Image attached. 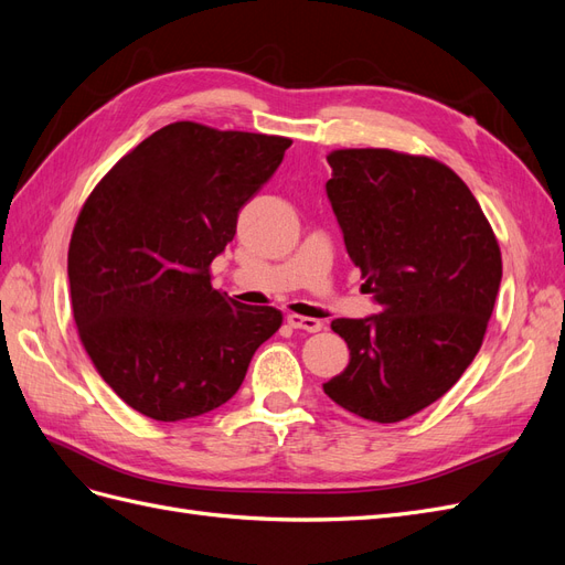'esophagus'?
I'll use <instances>...</instances> for the list:
<instances>
[{
  "label": "esophagus",
  "mask_w": 565,
  "mask_h": 565,
  "mask_svg": "<svg viewBox=\"0 0 565 565\" xmlns=\"http://www.w3.org/2000/svg\"><path fill=\"white\" fill-rule=\"evenodd\" d=\"M287 324L295 330H303V332H320L322 330V322L316 318H306V316H297V313H289L287 316Z\"/></svg>",
  "instance_id": "esophagus-1"
}]
</instances>
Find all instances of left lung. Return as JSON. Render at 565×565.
Here are the masks:
<instances>
[{
    "instance_id": "left-lung-1",
    "label": "left lung",
    "mask_w": 565,
    "mask_h": 565,
    "mask_svg": "<svg viewBox=\"0 0 565 565\" xmlns=\"http://www.w3.org/2000/svg\"><path fill=\"white\" fill-rule=\"evenodd\" d=\"M328 162L324 191L380 313L332 320L349 365L322 391L363 419L401 422L448 393L481 349L500 247L446 164L384 148L334 150Z\"/></svg>"
}]
</instances>
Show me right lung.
<instances>
[{
    "label": "right lung",
    "mask_w": 565,
    "mask_h": 565,
    "mask_svg": "<svg viewBox=\"0 0 565 565\" xmlns=\"http://www.w3.org/2000/svg\"><path fill=\"white\" fill-rule=\"evenodd\" d=\"M289 146L174 122L84 202L67 252L73 313L98 374L136 413L179 422L224 405L278 332L282 313L218 292L210 264Z\"/></svg>",
    "instance_id": "add662e5"
}]
</instances>
